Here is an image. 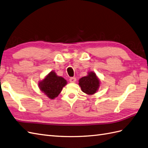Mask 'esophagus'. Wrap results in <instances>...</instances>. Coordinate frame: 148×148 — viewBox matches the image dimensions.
<instances>
[{
  "label": "esophagus",
  "mask_w": 148,
  "mask_h": 148,
  "mask_svg": "<svg viewBox=\"0 0 148 148\" xmlns=\"http://www.w3.org/2000/svg\"><path fill=\"white\" fill-rule=\"evenodd\" d=\"M75 81H76V78L75 77H71L69 78V81L71 82H75Z\"/></svg>",
  "instance_id": "1"
}]
</instances>
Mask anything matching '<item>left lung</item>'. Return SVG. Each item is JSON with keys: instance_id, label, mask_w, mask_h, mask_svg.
<instances>
[{"instance_id": "obj_1", "label": "left lung", "mask_w": 148, "mask_h": 148, "mask_svg": "<svg viewBox=\"0 0 148 148\" xmlns=\"http://www.w3.org/2000/svg\"><path fill=\"white\" fill-rule=\"evenodd\" d=\"M79 82L82 91L88 95L95 93L99 86V81L96 74L92 72L89 73L87 76L81 78Z\"/></svg>"}]
</instances>
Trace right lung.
I'll use <instances>...</instances> for the list:
<instances>
[{
	"label": "right lung",
	"mask_w": 148,
	"mask_h": 148,
	"mask_svg": "<svg viewBox=\"0 0 148 148\" xmlns=\"http://www.w3.org/2000/svg\"><path fill=\"white\" fill-rule=\"evenodd\" d=\"M67 84L66 80L63 77L57 76L54 72L49 75L40 82V88L50 99L56 98L60 94L63 87Z\"/></svg>",
	"instance_id": "right-lung-1"
}]
</instances>
